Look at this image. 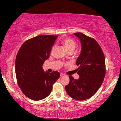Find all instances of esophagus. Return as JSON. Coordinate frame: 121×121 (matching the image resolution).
<instances>
[{
	"instance_id": "34e87169",
	"label": "esophagus",
	"mask_w": 121,
	"mask_h": 121,
	"mask_svg": "<svg viewBox=\"0 0 121 121\" xmlns=\"http://www.w3.org/2000/svg\"><path fill=\"white\" fill-rule=\"evenodd\" d=\"M60 77H64V74H62V73H60Z\"/></svg>"
}]
</instances>
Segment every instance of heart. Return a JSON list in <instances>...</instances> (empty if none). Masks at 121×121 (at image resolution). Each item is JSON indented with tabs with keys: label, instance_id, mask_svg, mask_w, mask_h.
Masks as SVG:
<instances>
[{
	"label": "heart",
	"instance_id": "1",
	"mask_svg": "<svg viewBox=\"0 0 121 121\" xmlns=\"http://www.w3.org/2000/svg\"><path fill=\"white\" fill-rule=\"evenodd\" d=\"M62 44H63L64 47H65V49L68 51V52L69 51H73L74 49H75L77 45L75 41L70 38H66L63 39L62 41ZM54 48V47H53L52 49Z\"/></svg>",
	"mask_w": 121,
	"mask_h": 121
}]
</instances>
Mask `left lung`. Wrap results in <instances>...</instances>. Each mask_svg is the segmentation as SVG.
Returning a JSON list of instances; mask_svg holds the SVG:
<instances>
[{
  "mask_svg": "<svg viewBox=\"0 0 121 121\" xmlns=\"http://www.w3.org/2000/svg\"><path fill=\"white\" fill-rule=\"evenodd\" d=\"M82 44V51L76 64L79 67L78 79L69 75L65 86L69 96L82 101L91 97L101 86L106 74L105 58L101 48L95 39L81 32L74 33Z\"/></svg>",
  "mask_w": 121,
  "mask_h": 121,
  "instance_id": "obj_1",
  "label": "left lung"
}]
</instances>
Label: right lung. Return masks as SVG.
I'll return each instance as SVG.
<instances>
[{"label": "right lung", "instance_id": "obj_1", "mask_svg": "<svg viewBox=\"0 0 121 121\" xmlns=\"http://www.w3.org/2000/svg\"><path fill=\"white\" fill-rule=\"evenodd\" d=\"M57 37L37 36L26 41L18 51L15 60L17 84L24 95L31 100L39 101L47 97L60 77L58 72L45 73L42 68Z\"/></svg>", "mask_w": 121, "mask_h": 121}]
</instances>
